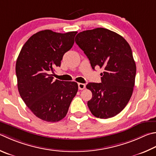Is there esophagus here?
<instances>
[{"instance_id": "esophagus-1", "label": "esophagus", "mask_w": 156, "mask_h": 156, "mask_svg": "<svg viewBox=\"0 0 156 156\" xmlns=\"http://www.w3.org/2000/svg\"><path fill=\"white\" fill-rule=\"evenodd\" d=\"M86 85L85 84H83V83H78V89L80 90H83L84 89H85Z\"/></svg>"}]
</instances>
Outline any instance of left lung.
<instances>
[{
  "mask_svg": "<svg viewBox=\"0 0 156 156\" xmlns=\"http://www.w3.org/2000/svg\"><path fill=\"white\" fill-rule=\"evenodd\" d=\"M75 41L93 69H104L101 83L86 86L92 92L87 102L90 111L98 118L115 117L126 106L134 87L136 67L131 48L122 36L104 28L79 33Z\"/></svg>",
  "mask_w": 156,
  "mask_h": 156,
  "instance_id": "8db88e82",
  "label": "left lung"
}]
</instances>
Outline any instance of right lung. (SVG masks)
Listing matches in <instances>:
<instances>
[{"label": "right lung", "instance_id": "right-lung-1", "mask_svg": "<svg viewBox=\"0 0 156 156\" xmlns=\"http://www.w3.org/2000/svg\"><path fill=\"white\" fill-rule=\"evenodd\" d=\"M76 33L39 31L28 39L17 58L20 95L36 117L48 122H57L66 117L78 91L76 82L54 81L51 74L72 48Z\"/></svg>", "mask_w": 156, "mask_h": 156}]
</instances>
